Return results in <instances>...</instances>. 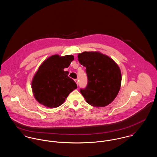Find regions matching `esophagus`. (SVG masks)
<instances>
[{
	"instance_id": "esophagus-1",
	"label": "esophagus",
	"mask_w": 157,
	"mask_h": 157,
	"mask_svg": "<svg viewBox=\"0 0 157 157\" xmlns=\"http://www.w3.org/2000/svg\"><path fill=\"white\" fill-rule=\"evenodd\" d=\"M74 81H75V82H76V84L78 85V79H75V80H74Z\"/></svg>"
}]
</instances>
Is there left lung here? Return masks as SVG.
I'll return each instance as SVG.
<instances>
[{
  "instance_id": "obj_1",
  "label": "left lung",
  "mask_w": 157,
  "mask_h": 157,
  "mask_svg": "<svg viewBox=\"0 0 157 157\" xmlns=\"http://www.w3.org/2000/svg\"><path fill=\"white\" fill-rule=\"evenodd\" d=\"M86 67L88 84L80 92L86 101L94 107H105L115 98L120 90L121 72L118 64L99 52H83L78 56Z\"/></svg>"
}]
</instances>
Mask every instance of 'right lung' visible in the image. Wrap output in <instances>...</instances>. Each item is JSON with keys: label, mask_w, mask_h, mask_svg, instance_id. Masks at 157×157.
<instances>
[{"label": "right lung", "mask_w": 157, "mask_h": 157, "mask_svg": "<svg viewBox=\"0 0 157 157\" xmlns=\"http://www.w3.org/2000/svg\"><path fill=\"white\" fill-rule=\"evenodd\" d=\"M73 60V55L61 57L56 54L39 66L32 82L33 96L39 103L47 108H57L77 88L75 82L68 76L69 72L64 71Z\"/></svg>", "instance_id": "right-lung-1"}]
</instances>
